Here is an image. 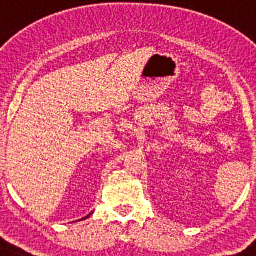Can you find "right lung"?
<instances>
[{
  "label": "right lung",
  "mask_w": 256,
  "mask_h": 256,
  "mask_svg": "<svg viewBox=\"0 0 256 256\" xmlns=\"http://www.w3.org/2000/svg\"><path fill=\"white\" fill-rule=\"evenodd\" d=\"M90 214H88V216H90ZM88 216H86V218H82V220H84V218H87Z\"/></svg>",
  "instance_id": "1"
}]
</instances>
